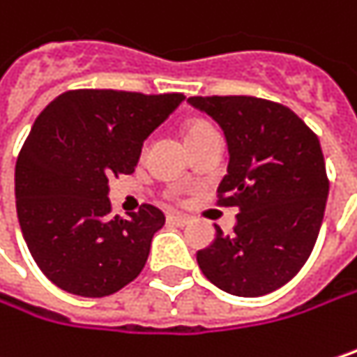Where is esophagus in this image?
Listing matches in <instances>:
<instances>
[{
  "instance_id": "esophagus-1",
  "label": "esophagus",
  "mask_w": 357,
  "mask_h": 357,
  "mask_svg": "<svg viewBox=\"0 0 357 357\" xmlns=\"http://www.w3.org/2000/svg\"><path fill=\"white\" fill-rule=\"evenodd\" d=\"M167 222L174 225V227H185L190 222L188 216H181V214H167Z\"/></svg>"
}]
</instances>
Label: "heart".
<instances>
[{
  "instance_id": "obj_1",
  "label": "heart",
  "mask_w": 357,
  "mask_h": 357,
  "mask_svg": "<svg viewBox=\"0 0 357 357\" xmlns=\"http://www.w3.org/2000/svg\"><path fill=\"white\" fill-rule=\"evenodd\" d=\"M211 124H206V122H202V120H196V122H190V124L185 126L183 135H185V139H192V137H196V135H200V132H206V130H211Z\"/></svg>"
}]
</instances>
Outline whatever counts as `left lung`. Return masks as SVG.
I'll return each instance as SVG.
<instances>
[{"instance_id":"left-lung-1","label":"left lung","mask_w":357,"mask_h":357,"mask_svg":"<svg viewBox=\"0 0 357 357\" xmlns=\"http://www.w3.org/2000/svg\"><path fill=\"white\" fill-rule=\"evenodd\" d=\"M220 126L229 146L216 194L237 206L233 235L218 227L196 253L202 274L233 296L255 298L301 272L323 222L329 196L317 135L290 108L251 96L190 98Z\"/></svg>"}]
</instances>
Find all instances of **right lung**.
<instances>
[{
  "label": "right lung",
  "mask_w": 357,
  "mask_h": 357,
  "mask_svg": "<svg viewBox=\"0 0 357 357\" xmlns=\"http://www.w3.org/2000/svg\"><path fill=\"white\" fill-rule=\"evenodd\" d=\"M185 100L75 89L34 120L16 161V211L36 266L65 292L102 298L145 268L165 214L143 204L112 216L108 178L132 174L143 143Z\"/></svg>",
  "instance_id": "add662e5"
}]
</instances>
